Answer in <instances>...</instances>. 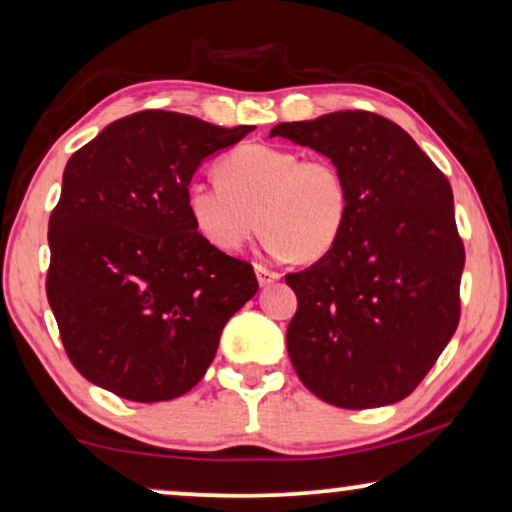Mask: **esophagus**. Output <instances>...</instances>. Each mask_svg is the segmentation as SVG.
<instances>
[{
  "instance_id": "obj_1",
  "label": "esophagus",
  "mask_w": 512,
  "mask_h": 512,
  "mask_svg": "<svg viewBox=\"0 0 512 512\" xmlns=\"http://www.w3.org/2000/svg\"><path fill=\"white\" fill-rule=\"evenodd\" d=\"M254 270H256L258 284H261V286H270L272 281H277V279H279V272H274V270H270V268H265V265H261V263H256V265H254Z\"/></svg>"
}]
</instances>
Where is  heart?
<instances>
[{
  "instance_id": "1",
  "label": "heart",
  "mask_w": 512,
  "mask_h": 512,
  "mask_svg": "<svg viewBox=\"0 0 512 512\" xmlns=\"http://www.w3.org/2000/svg\"><path fill=\"white\" fill-rule=\"evenodd\" d=\"M219 182H191L187 212L214 249L235 254L258 228L265 249L314 263L328 256L351 217V189L332 159H302L274 145H242L217 164Z\"/></svg>"
}]
</instances>
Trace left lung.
I'll return each mask as SVG.
<instances>
[{
  "mask_svg": "<svg viewBox=\"0 0 512 512\" xmlns=\"http://www.w3.org/2000/svg\"><path fill=\"white\" fill-rule=\"evenodd\" d=\"M344 170L351 217L335 249L286 274V346L300 381L339 409L409 397L459 323L464 244L446 175L395 122L339 110L270 131Z\"/></svg>",
  "mask_w": 512,
  "mask_h": 512,
  "instance_id": "obj_1",
  "label": "left lung"
}]
</instances>
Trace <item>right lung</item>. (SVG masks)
<instances>
[{
    "label": "right lung",
    "instance_id": "obj_1",
    "mask_svg": "<svg viewBox=\"0 0 512 512\" xmlns=\"http://www.w3.org/2000/svg\"><path fill=\"white\" fill-rule=\"evenodd\" d=\"M249 131L143 110L73 152L48 221L46 293L87 381L131 402H166L205 376L258 281L247 261L198 235L187 189L203 159Z\"/></svg>",
    "mask_w": 512,
    "mask_h": 512
}]
</instances>
